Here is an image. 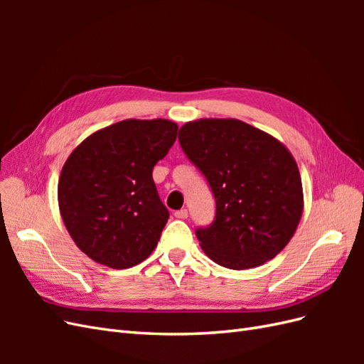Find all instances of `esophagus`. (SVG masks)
<instances>
[{
    "label": "esophagus",
    "instance_id": "1",
    "mask_svg": "<svg viewBox=\"0 0 364 364\" xmlns=\"http://www.w3.org/2000/svg\"><path fill=\"white\" fill-rule=\"evenodd\" d=\"M174 217L176 218H186V217H188V211H186L185 208H182V209H179V211L174 213Z\"/></svg>",
    "mask_w": 364,
    "mask_h": 364
}]
</instances>
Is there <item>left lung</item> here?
<instances>
[{
	"mask_svg": "<svg viewBox=\"0 0 364 364\" xmlns=\"http://www.w3.org/2000/svg\"><path fill=\"white\" fill-rule=\"evenodd\" d=\"M179 142L215 199V220L196 230L206 255L232 270L277 257L304 211L301 174L289 149L235 118L190 121Z\"/></svg>",
	"mask_w": 364,
	"mask_h": 364,
	"instance_id": "left-lung-1",
	"label": "left lung"
}]
</instances>
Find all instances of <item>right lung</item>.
I'll list each match as a JSON object with an SVG mask.
<instances>
[{"mask_svg":"<svg viewBox=\"0 0 364 364\" xmlns=\"http://www.w3.org/2000/svg\"><path fill=\"white\" fill-rule=\"evenodd\" d=\"M178 129L164 118L118 121L83 139L63 164L60 215L77 247L95 262L129 269L155 250L170 214L151 173Z\"/></svg>","mask_w":364,"mask_h":364,"instance_id":"obj_1","label":"right lung"}]
</instances>
